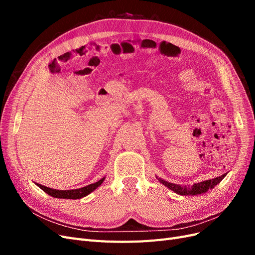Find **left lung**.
<instances>
[{
    "instance_id": "left-lung-1",
    "label": "left lung",
    "mask_w": 255,
    "mask_h": 255,
    "mask_svg": "<svg viewBox=\"0 0 255 255\" xmlns=\"http://www.w3.org/2000/svg\"><path fill=\"white\" fill-rule=\"evenodd\" d=\"M225 176H226V174H222L218 177H215V179L200 182V183H197V184H194V185H190V186H181V185L169 183V182L164 181L161 179H158V180L161 184H164L166 187L173 190L175 194H179V195H182V196H187V195L194 196V195L203 194V192H206L210 188H213L215 185H217Z\"/></svg>"
}]
</instances>
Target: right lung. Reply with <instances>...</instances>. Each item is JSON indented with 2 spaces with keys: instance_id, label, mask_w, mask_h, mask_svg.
Wrapping results in <instances>:
<instances>
[{
  "instance_id": "obj_1",
  "label": "right lung",
  "mask_w": 255,
  "mask_h": 255,
  "mask_svg": "<svg viewBox=\"0 0 255 255\" xmlns=\"http://www.w3.org/2000/svg\"><path fill=\"white\" fill-rule=\"evenodd\" d=\"M104 181V177L101 179L100 181L94 183V184H90L87 185V186L79 188V189H70V190H56V189H53V188H49V187H45L41 184H37L38 186H39L44 192H47L48 195L54 197V198H63V199H81L85 196L89 195L91 191H94L96 188H98L100 185H101Z\"/></svg>"
}]
</instances>
